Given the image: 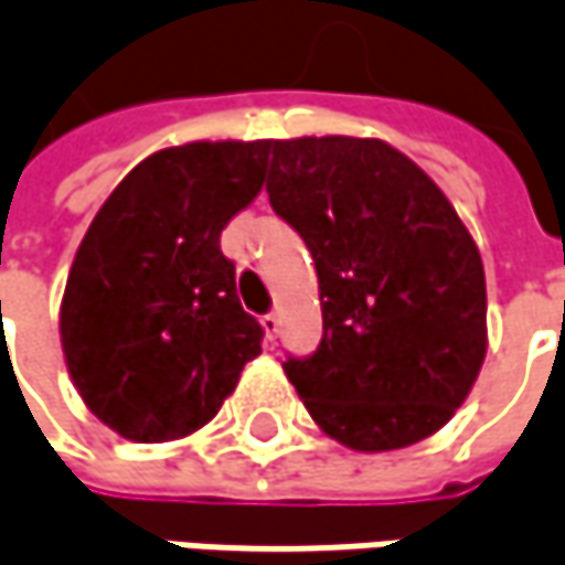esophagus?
I'll return each instance as SVG.
<instances>
[{"label":"esophagus","mask_w":565,"mask_h":565,"mask_svg":"<svg viewBox=\"0 0 565 565\" xmlns=\"http://www.w3.org/2000/svg\"><path fill=\"white\" fill-rule=\"evenodd\" d=\"M260 327H264V333H267L269 340H276V333H279V327H282V318L276 315V311H269L260 318Z\"/></svg>","instance_id":"esophagus-1"}]
</instances>
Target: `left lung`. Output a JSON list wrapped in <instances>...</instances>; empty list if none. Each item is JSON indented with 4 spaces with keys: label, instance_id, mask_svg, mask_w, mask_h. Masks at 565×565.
Returning <instances> with one entry per match:
<instances>
[{
    "label": "left lung",
    "instance_id": "left-lung-1",
    "mask_svg": "<svg viewBox=\"0 0 565 565\" xmlns=\"http://www.w3.org/2000/svg\"><path fill=\"white\" fill-rule=\"evenodd\" d=\"M269 203L318 269L324 337L286 379L353 451L436 436L487 359V276L438 184L384 139L269 142Z\"/></svg>",
    "mask_w": 565,
    "mask_h": 565
}]
</instances>
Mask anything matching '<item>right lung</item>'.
<instances>
[{"instance_id":"add662e5","label":"right lung","mask_w":565,"mask_h":565,"mask_svg":"<svg viewBox=\"0 0 565 565\" xmlns=\"http://www.w3.org/2000/svg\"><path fill=\"white\" fill-rule=\"evenodd\" d=\"M269 139L186 142L139 161L92 218L60 305L85 407L129 441L203 429L260 355L222 228L264 186Z\"/></svg>"}]
</instances>
